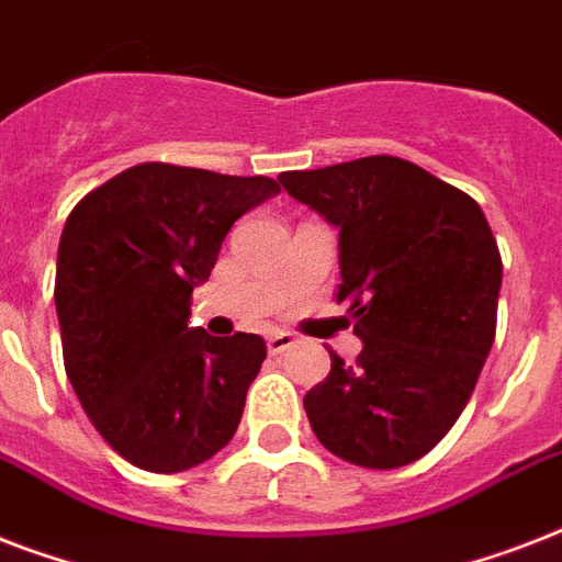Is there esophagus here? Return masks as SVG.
<instances>
[{"instance_id": "obj_1", "label": "esophagus", "mask_w": 562, "mask_h": 562, "mask_svg": "<svg viewBox=\"0 0 562 562\" xmlns=\"http://www.w3.org/2000/svg\"><path fill=\"white\" fill-rule=\"evenodd\" d=\"M294 344H297V338H294L291 333H282V329H277V333L268 335V352H271V356H280V352L291 350Z\"/></svg>"}]
</instances>
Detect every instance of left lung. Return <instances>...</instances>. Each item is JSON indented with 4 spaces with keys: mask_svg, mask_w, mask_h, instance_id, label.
<instances>
[{
    "mask_svg": "<svg viewBox=\"0 0 562 562\" xmlns=\"http://www.w3.org/2000/svg\"><path fill=\"white\" fill-rule=\"evenodd\" d=\"M291 198L338 227L356 364L338 352L303 396L333 454L396 470L431 452L467 408L496 338L502 256L470 194L400 157L285 171Z\"/></svg>",
    "mask_w": 562,
    "mask_h": 562,
    "instance_id": "8db88e82",
    "label": "left lung"
}]
</instances>
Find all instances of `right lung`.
<instances>
[{
	"label": "right lung",
	"mask_w": 562,
	"mask_h": 562,
	"mask_svg": "<svg viewBox=\"0 0 562 562\" xmlns=\"http://www.w3.org/2000/svg\"><path fill=\"white\" fill-rule=\"evenodd\" d=\"M277 192L271 178L143 162L66 218L55 277L66 375L95 431L139 470H192L236 435L265 341L192 329L189 306L229 227Z\"/></svg>",
	"instance_id": "1"
}]
</instances>
